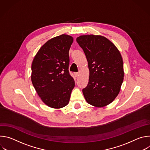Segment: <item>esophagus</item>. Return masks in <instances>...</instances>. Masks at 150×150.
Here are the masks:
<instances>
[{"label": "esophagus", "mask_w": 150, "mask_h": 150, "mask_svg": "<svg viewBox=\"0 0 150 150\" xmlns=\"http://www.w3.org/2000/svg\"><path fill=\"white\" fill-rule=\"evenodd\" d=\"M74 75H75V77H78L79 76V73H77V72H75V73H74Z\"/></svg>", "instance_id": "esophagus-1"}]
</instances>
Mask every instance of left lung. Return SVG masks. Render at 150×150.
Returning <instances> with one entry per match:
<instances>
[{"label": "left lung", "mask_w": 150, "mask_h": 150, "mask_svg": "<svg viewBox=\"0 0 150 150\" xmlns=\"http://www.w3.org/2000/svg\"><path fill=\"white\" fill-rule=\"evenodd\" d=\"M76 41L83 49L90 71L82 90L87 102L97 108L110 104L119 94L124 77L122 55L116 46L100 35H83Z\"/></svg>", "instance_id": "1"}]
</instances>
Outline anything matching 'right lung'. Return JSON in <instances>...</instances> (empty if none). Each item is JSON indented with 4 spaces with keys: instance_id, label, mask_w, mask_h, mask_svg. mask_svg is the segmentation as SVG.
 <instances>
[{
    "instance_id": "right-lung-1",
    "label": "right lung",
    "mask_w": 150,
    "mask_h": 150,
    "mask_svg": "<svg viewBox=\"0 0 150 150\" xmlns=\"http://www.w3.org/2000/svg\"><path fill=\"white\" fill-rule=\"evenodd\" d=\"M74 38L62 34L42 45L31 64V81L41 100L53 109L68 105L75 81L68 71L69 51Z\"/></svg>"
}]
</instances>
